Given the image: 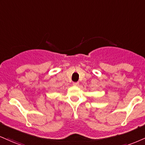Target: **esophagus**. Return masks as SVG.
Here are the masks:
<instances>
[{
    "label": "esophagus",
    "instance_id": "1",
    "mask_svg": "<svg viewBox=\"0 0 145 145\" xmlns=\"http://www.w3.org/2000/svg\"><path fill=\"white\" fill-rule=\"evenodd\" d=\"M73 85H74V86H78V85H79V82H73Z\"/></svg>",
    "mask_w": 145,
    "mask_h": 145
}]
</instances>
